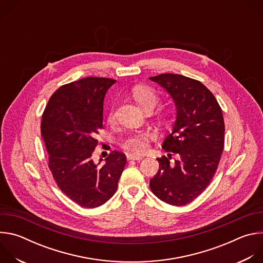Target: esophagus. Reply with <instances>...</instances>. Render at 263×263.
Instances as JSON below:
<instances>
[{
	"mask_svg": "<svg viewBox=\"0 0 263 263\" xmlns=\"http://www.w3.org/2000/svg\"><path fill=\"white\" fill-rule=\"evenodd\" d=\"M127 159L128 160H136V161H139L142 159L141 156H138V155H133V154H129L127 155Z\"/></svg>",
	"mask_w": 263,
	"mask_h": 263,
	"instance_id": "1",
	"label": "esophagus"
}]
</instances>
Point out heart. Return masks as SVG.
<instances>
[{"mask_svg": "<svg viewBox=\"0 0 263 263\" xmlns=\"http://www.w3.org/2000/svg\"><path fill=\"white\" fill-rule=\"evenodd\" d=\"M131 96L133 99L139 104V106L145 110L151 111L159 102L160 98L157 91L149 87L147 85H134L131 88ZM158 118L162 123H167L171 119V111L167 109H162L158 114ZM106 120L108 124H112L115 122V112L114 107L110 108L108 114L106 116ZM152 138V133L149 131H136L130 133L122 142V145L124 148L128 149V151L135 153V154H141L146 151L148 146V142Z\"/></svg>", "mask_w": 263, "mask_h": 263, "instance_id": "obj_1", "label": "heart"}]
</instances>
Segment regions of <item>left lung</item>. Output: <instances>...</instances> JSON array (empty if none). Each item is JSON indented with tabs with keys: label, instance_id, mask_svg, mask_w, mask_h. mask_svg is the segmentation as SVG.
Here are the masks:
<instances>
[{
	"label": "left lung",
	"instance_id": "8db88e82",
	"mask_svg": "<svg viewBox=\"0 0 263 263\" xmlns=\"http://www.w3.org/2000/svg\"><path fill=\"white\" fill-rule=\"evenodd\" d=\"M163 86L177 107L173 132L157 158L159 170L149 180L152 193L164 203L184 206L199 197L212 180L224 144L222 112L213 93L200 81L178 73L149 78ZM173 154L179 159L171 163Z\"/></svg>",
	"mask_w": 263,
	"mask_h": 263
}]
</instances>
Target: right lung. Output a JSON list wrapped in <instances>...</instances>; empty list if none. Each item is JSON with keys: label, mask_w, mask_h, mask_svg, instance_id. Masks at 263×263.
Returning a JSON list of instances; mask_svg holds the SVG:
<instances>
[{"label": "right lung", "mask_w": 263, "mask_h": 263, "mask_svg": "<svg viewBox=\"0 0 263 263\" xmlns=\"http://www.w3.org/2000/svg\"><path fill=\"white\" fill-rule=\"evenodd\" d=\"M115 79L88 77L59 87L42 118L49 168L60 191L83 208L105 204L118 190L126 155L112 151L103 166L91 156L103 127V101Z\"/></svg>", "instance_id": "1"}]
</instances>
